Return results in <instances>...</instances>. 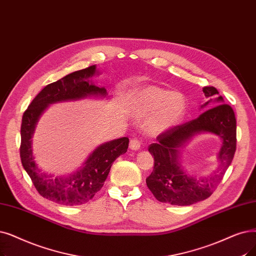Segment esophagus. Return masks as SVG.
Wrapping results in <instances>:
<instances>
[{"label": "esophagus", "instance_id": "esophagus-1", "mask_svg": "<svg viewBox=\"0 0 256 256\" xmlns=\"http://www.w3.org/2000/svg\"><path fill=\"white\" fill-rule=\"evenodd\" d=\"M141 148V141L137 138H132L130 141V148L132 150H138Z\"/></svg>", "mask_w": 256, "mask_h": 256}]
</instances>
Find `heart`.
<instances>
[{
  "label": "heart",
  "mask_w": 256,
  "mask_h": 256,
  "mask_svg": "<svg viewBox=\"0 0 256 256\" xmlns=\"http://www.w3.org/2000/svg\"><path fill=\"white\" fill-rule=\"evenodd\" d=\"M132 113L136 117L150 115L146 122L150 134H160L179 122L186 110L185 97L178 92L157 86H144L130 97Z\"/></svg>",
  "instance_id": "1"
}]
</instances>
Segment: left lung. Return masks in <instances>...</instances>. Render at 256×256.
<instances>
[{
	"mask_svg": "<svg viewBox=\"0 0 256 256\" xmlns=\"http://www.w3.org/2000/svg\"><path fill=\"white\" fill-rule=\"evenodd\" d=\"M209 100L201 108L212 104L198 118L176 126L160 134L156 143L148 146L154 156V170L146 178V185L154 198L162 203L188 206L209 198L223 179L236 150V119L229 104L218 95L214 86H204ZM200 132H211L222 139L218 155L219 170L209 177L196 180L184 172L180 150L184 143Z\"/></svg>",
	"mask_w": 256,
	"mask_h": 256,
	"instance_id": "8db88e82",
	"label": "left lung"
}]
</instances>
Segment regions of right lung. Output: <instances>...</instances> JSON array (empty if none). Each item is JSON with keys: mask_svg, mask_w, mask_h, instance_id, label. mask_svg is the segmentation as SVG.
Instances as JSON below:
<instances>
[{"mask_svg": "<svg viewBox=\"0 0 256 256\" xmlns=\"http://www.w3.org/2000/svg\"><path fill=\"white\" fill-rule=\"evenodd\" d=\"M96 73V66L93 64L46 86L31 102L22 118L20 148L22 165L38 194L60 205H82L93 198L104 186L113 162L120 154L126 152L128 148L126 137L102 144L88 156L82 168L64 176H53L42 172L34 161L31 138L38 118L49 104L77 100L88 96H106L104 86H97L90 80Z\"/></svg>", "mask_w": 256, "mask_h": 256, "instance_id": "1", "label": "right lung"}]
</instances>
